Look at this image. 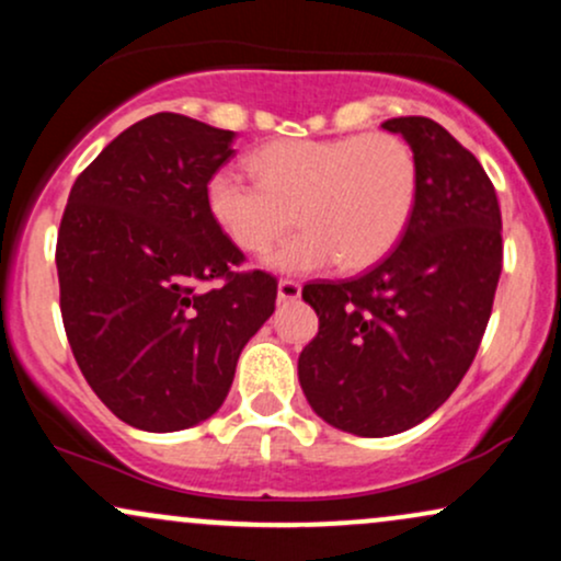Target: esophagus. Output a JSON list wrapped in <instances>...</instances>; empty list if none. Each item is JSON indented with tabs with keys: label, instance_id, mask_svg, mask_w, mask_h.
<instances>
[{
	"label": "esophagus",
	"instance_id": "obj_1",
	"mask_svg": "<svg viewBox=\"0 0 561 561\" xmlns=\"http://www.w3.org/2000/svg\"><path fill=\"white\" fill-rule=\"evenodd\" d=\"M276 298L279 302H289V300H298L300 298V285L293 279H282L279 287H276Z\"/></svg>",
	"mask_w": 561,
	"mask_h": 561
}]
</instances>
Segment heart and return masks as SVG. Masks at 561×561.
<instances>
[{"mask_svg": "<svg viewBox=\"0 0 561 561\" xmlns=\"http://www.w3.org/2000/svg\"><path fill=\"white\" fill-rule=\"evenodd\" d=\"M250 169L259 182L234 169L210 173L205 205L242 253H263L298 221L306 231L263 259L279 274L319 272L334 261L345 272L375 266L401 240L420 192L414 150L382 131L276 139L250 156Z\"/></svg>", "mask_w": 561, "mask_h": 561, "instance_id": "1", "label": "heart"}]
</instances>
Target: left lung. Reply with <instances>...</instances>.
<instances>
[{
  "mask_svg": "<svg viewBox=\"0 0 561 561\" xmlns=\"http://www.w3.org/2000/svg\"><path fill=\"white\" fill-rule=\"evenodd\" d=\"M382 128L401 134L420 169L401 242L356 279L302 287L319 332L298 358L300 388L321 420L362 437L403 433L448 401L491 319L504 253L478 158L422 115Z\"/></svg>",
  "mask_w": 561,
  "mask_h": 561,
  "instance_id": "obj_1",
  "label": "left lung"
}]
</instances>
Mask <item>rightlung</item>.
I'll return each instance as SVG.
<instances>
[{
    "label": "right lung",
    "instance_id": "add662e5",
    "mask_svg": "<svg viewBox=\"0 0 561 561\" xmlns=\"http://www.w3.org/2000/svg\"><path fill=\"white\" fill-rule=\"evenodd\" d=\"M234 137L179 113L141 118L76 179L62 214L55 263L76 364L145 433L214 416L242 347L274 313L276 279L231 272L242 253L205 205ZM218 275L224 288L198 287Z\"/></svg>",
    "mask_w": 561,
    "mask_h": 561
}]
</instances>
